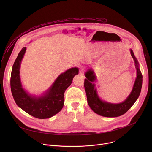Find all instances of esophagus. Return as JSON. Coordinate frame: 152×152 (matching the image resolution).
Wrapping results in <instances>:
<instances>
[{
	"label": "esophagus",
	"mask_w": 152,
	"mask_h": 152,
	"mask_svg": "<svg viewBox=\"0 0 152 152\" xmlns=\"http://www.w3.org/2000/svg\"><path fill=\"white\" fill-rule=\"evenodd\" d=\"M84 71H85V68L83 67H80V70H79V72H80V73L81 75H83V74Z\"/></svg>",
	"instance_id": "obj_1"
}]
</instances>
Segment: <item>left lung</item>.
Wrapping results in <instances>:
<instances>
[{"label":"left lung","mask_w":152,"mask_h":152,"mask_svg":"<svg viewBox=\"0 0 152 152\" xmlns=\"http://www.w3.org/2000/svg\"><path fill=\"white\" fill-rule=\"evenodd\" d=\"M131 56L135 64V68L137 72L134 88L129 97L122 103L118 104H112L102 101L98 97L96 90L94 89V85L91 82H94L96 77L91 70L85 73L86 79L84 80V87L86 91L87 102L91 110L96 114L106 117H116L126 113L138 98L142 87V75L139 69L138 61L134 56V52L131 50Z\"/></svg>","instance_id":"obj_1"}]
</instances>
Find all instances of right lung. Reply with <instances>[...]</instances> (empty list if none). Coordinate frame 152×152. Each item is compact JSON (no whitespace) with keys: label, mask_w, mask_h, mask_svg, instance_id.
<instances>
[{"label":"right lung","mask_w":152,"mask_h":152,"mask_svg":"<svg viewBox=\"0 0 152 152\" xmlns=\"http://www.w3.org/2000/svg\"><path fill=\"white\" fill-rule=\"evenodd\" d=\"M26 48H23L18 53L11 75V90L16 104L29 115L39 119L50 118L58 113L64 106V93L71 85L77 68H72L61 74L50 88L42 97L30 96L21 87L20 80V63Z\"/></svg>","instance_id":"obj_1"}]
</instances>
